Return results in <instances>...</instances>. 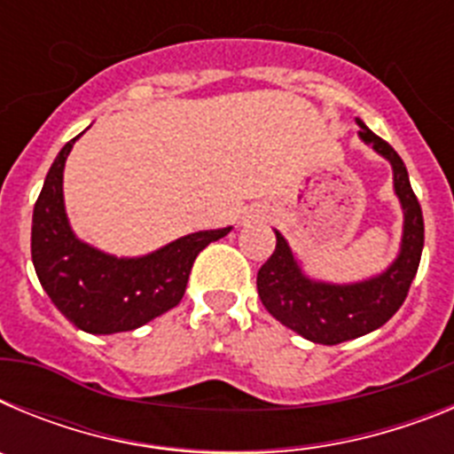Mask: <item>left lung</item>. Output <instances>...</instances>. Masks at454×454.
Returning <instances> with one entry per match:
<instances>
[{"label": "left lung", "instance_id": "8db88e82", "mask_svg": "<svg viewBox=\"0 0 454 454\" xmlns=\"http://www.w3.org/2000/svg\"><path fill=\"white\" fill-rule=\"evenodd\" d=\"M356 124L362 127L359 136L380 154L387 156L393 166V186L404 211L403 250L395 263L384 275L350 286L311 282L300 272L284 236L275 231V252L256 275V288L263 307L293 332L323 346H336L368 334L382 327L403 307L419 270L425 240L423 211L409 184L404 161L387 140L372 134L362 120H356Z\"/></svg>", "mask_w": 454, "mask_h": 454}]
</instances>
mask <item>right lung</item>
<instances>
[{
  "mask_svg": "<svg viewBox=\"0 0 454 454\" xmlns=\"http://www.w3.org/2000/svg\"><path fill=\"white\" fill-rule=\"evenodd\" d=\"M79 138V136H77ZM47 172L34 207L31 259L56 309L88 334H115L177 307L200 252L230 227L198 231L140 259H115L74 239L63 207V168L74 140Z\"/></svg>",
  "mask_w": 454,
  "mask_h": 454,
  "instance_id": "obj_1",
  "label": "right lung"
}]
</instances>
